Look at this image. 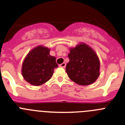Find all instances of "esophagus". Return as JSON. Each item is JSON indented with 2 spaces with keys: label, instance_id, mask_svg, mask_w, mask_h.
<instances>
[{
  "label": "esophagus",
  "instance_id": "1",
  "mask_svg": "<svg viewBox=\"0 0 125 125\" xmlns=\"http://www.w3.org/2000/svg\"><path fill=\"white\" fill-rule=\"evenodd\" d=\"M59 66H60V67H62V68H65V67H66V63H65V62H63V63L59 65Z\"/></svg>",
  "mask_w": 125,
  "mask_h": 125
}]
</instances>
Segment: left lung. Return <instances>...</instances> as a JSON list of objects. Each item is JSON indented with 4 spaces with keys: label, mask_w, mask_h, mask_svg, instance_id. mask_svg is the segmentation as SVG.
<instances>
[{
    "label": "left lung",
    "mask_w": 125,
    "mask_h": 125,
    "mask_svg": "<svg viewBox=\"0 0 125 125\" xmlns=\"http://www.w3.org/2000/svg\"><path fill=\"white\" fill-rule=\"evenodd\" d=\"M69 62L66 71L73 81L87 86L93 83L100 76V60L91 47L84 44L70 49Z\"/></svg>",
    "instance_id": "left-lung-1"
}]
</instances>
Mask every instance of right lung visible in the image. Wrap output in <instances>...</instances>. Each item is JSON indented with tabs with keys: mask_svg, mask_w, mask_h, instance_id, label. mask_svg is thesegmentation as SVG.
I'll return each instance as SVG.
<instances>
[{
	"mask_svg": "<svg viewBox=\"0 0 125 125\" xmlns=\"http://www.w3.org/2000/svg\"><path fill=\"white\" fill-rule=\"evenodd\" d=\"M49 52L47 47L38 46L31 51L24 59L22 74L31 84L40 86L47 82L58 67L56 57L50 56Z\"/></svg>",
	"mask_w": 125,
	"mask_h": 125,
	"instance_id": "1",
	"label": "right lung"
}]
</instances>
